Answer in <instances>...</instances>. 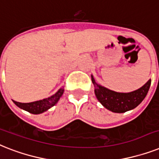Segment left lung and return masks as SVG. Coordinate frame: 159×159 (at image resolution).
<instances>
[{"mask_svg": "<svg viewBox=\"0 0 159 159\" xmlns=\"http://www.w3.org/2000/svg\"><path fill=\"white\" fill-rule=\"evenodd\" d=\"M95 94L97 100L107 109L113 113H125L137 107L143 101L150 87L151 80L149 79L144 86L136 91L128 93L116 92L96 83L91 75Z\"/></svg>", "mask_w": 159, "mask_h": 159, "instance_id": "8db88e82", "label": "left lung"}]
</instances>
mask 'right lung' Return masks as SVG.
<instances>
[{"mask_svg": "<svg viewBox=\"0 0 159 159\" xmlns=\"http://www.w3.org/2000/svg\"><path fill=\"white\" fill-rule=\"evenodd\" d=\"M64 91V87H62L55 93V95H51L50 97L46 98V99L41 100H37V101L31 102V103H20V102H17L15 100H13V102L20 109L28 111V112L33 113V114H39V113H42L45 111L48 110L51 107L56 104V103L59 101V98L61 97L62 95H63Z\"/></svg>", "mask_w": 159, "mask_h": 159, "instance_id": "1", "label": "right lung"}]
</instances>
